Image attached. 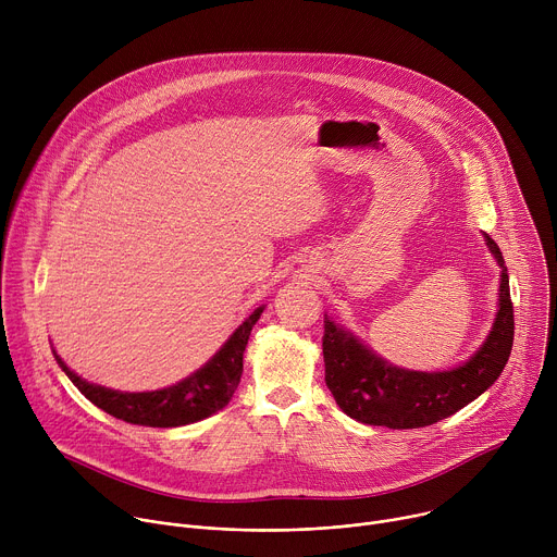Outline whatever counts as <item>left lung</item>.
I'll list each match as a JSON object with an SVG mask.
<instances>
[{
  "label": "left lung",
  "mask_w": 557,
  "mask_h": 557,
  "mask_svg": "<svg viewBox=\"0 0 557 557\" xmlns=\"http://www.w3.org/2000/svg\"><path fill=\"white\" fill-rule=\"evenodd\" d=\"M485 243L503 269L498 312L485 344L458 368L443 372L396 368L339 329L329 314L324 317L326 385L350 419L389 430L425 428L471 404L500 376L513 346V304L505 258L487 233Z\"/></svg>",
  "instance_id": "obj_1"
}]
</instances>
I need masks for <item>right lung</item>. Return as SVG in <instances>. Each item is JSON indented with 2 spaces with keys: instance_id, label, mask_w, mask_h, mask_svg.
<instances>
[{
  "instance_id": "1",
  "label": "right lung",
  "mask_w": 557,
  "mask_h": 557,
  "mask_svg": "<svg viewBox=\"0 0 557 557\" xmlns=\"http://www.w3.org/2000/svg\"><path fill=\"white\" fill-rule=\"evenodd\" d=\"M262 310L264 306L256 308L247 320L235 329L226 344L191 376L178 381L176 385L153 392H119L88 383L86 379L74 374L54 350L52 352L57 363L67 374V379L78 387V392L103 412L125 423L147 428L189 425L215 414L231 401V396L243 376V355L249 335L256 322L260 320Z\"/></svg>"
}]
</instances>
